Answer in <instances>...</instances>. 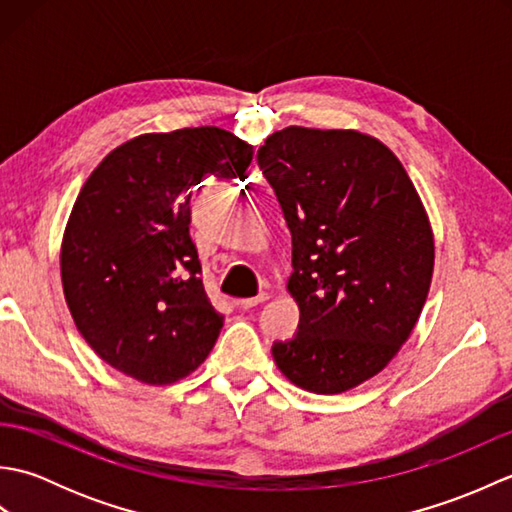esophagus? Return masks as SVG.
<instances>
[{
    "instance_id": "esophagus-1",
    "label": "esophagus",
    "mask_w": 512,
    "mask_h": 512,
    "mask_svg": "<svg viewBox=\"0 0 512 512\" xmlns=\"http://www.w3.org/2000/svg\"><path fill=\"white\" fill-rule=\"evenodd\" d=\"M268 292H259L257 297H250V299H239L237 301V306L242 308V310H250V308H255V306H259V303H264V301H268Z\"/></svg>"
}]
</instances>
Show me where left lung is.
Listing matches in <instances>:
<instances>
[{
	"mask_svg": "<svg viewBox=\"0 0 512 512\" xmlns=\"http://www.w3.org/2000/svg\"><path fill=\"white\" fill-rule=\"evenodd\" d=\"M257 165L292 235L288 290L297 332L273 343L301 389L341 394L376 376L416 325L433 273V235L400 160L352 129L286 127Z\"/></svg>",
	"mask_w": 512,
	"mask_h": 512,
	"instance_id": "8db88e82",
	"label": "left lung"
}]
</instances>
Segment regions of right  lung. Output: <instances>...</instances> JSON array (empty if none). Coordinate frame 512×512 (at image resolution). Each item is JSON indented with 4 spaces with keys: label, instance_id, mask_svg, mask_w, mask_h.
Here are the masks:
<instances>
[{
    "label": "right lung",
    "instance_id": "right-lung-1",
    "mask_svg": "<svg viewBox=\"0 0 512 512\" xmlns=\"http://www.w3.org/2000/svg\"><path fill=\"white\" fill-rule=\"evenodd\" d=\"M253 147L220 127L145 134L114 149L74 202L61 248L63 292L92 350L140 383L191 374L224 314L202 284L189 235L206 178H242Z\"/></svg>",
    "mask_w": 512,
    "mask_h": 512
}]
</instances>
